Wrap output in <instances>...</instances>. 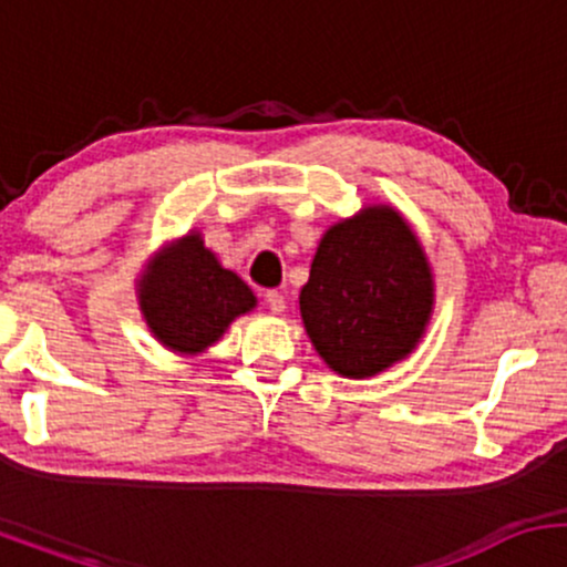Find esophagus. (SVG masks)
<instances>
[{"label": "esophagus", "mask_w": 567, "mask_h": 567, "mask_svg": "<svg viewBox=\"0 0 567 567\" xmlns=\"http://www.w3.org/2000/svg\"><path fill=\"white\" fill-rule=\"evenodd\" d=\"M266 303H269V309L275 311V315H282L285 311V296L279 290L266 292Z\"/></svg>", "instance_id": "esophagus-1"}]
</instances>
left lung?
Masks as SVG:
<instances>
[{"instance_id": "obj_1", "label": "left lung", "mask_w": 567, "mask_h": 567, "mask_svg": "<svg viewBox=\"0 0 567 567\" xmlns=\"http://www.w3.org/2000/svg\"><path fill=\"white\" fill-rule=\"evenodd\" d=\"M311 347L343 379L408 360L434 315V275L419 234L392 205H365L322 234L298 296Z\"/></svg>"}]
</instances>
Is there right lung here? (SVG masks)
Here are the masks:
<instances>
[{"instance_id": "right-lung-1", "label": "right lung", "mask_w": 567, "mask_h": 567, "mask_svg": "<svg viewBox=\"0 0 567 567\" xmlns=\"http://www.w3.org/2000/svg\"><path fill=\"white\" fill-rule=\"evenodd\" d=\"M135 296L148 333L181 357L205 354L237 317L258 306L243 277L220 266L197 229L159 247L143 264Z\"/></svg>"}]
</instances>
